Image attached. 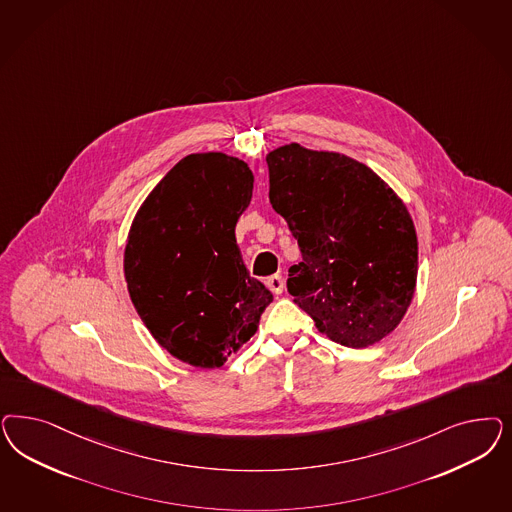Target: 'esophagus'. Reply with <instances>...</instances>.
<instances>
[{
	"instance_id": "obj_1",
	"label": "esophagus",
	"mask_w": 512,
	"mask_h": 512,
	"mask_svg": "<svg viewBox=\"0 0 512 512\" xmlns=\"http://www.w3.org/2000/svg\"><path fill=\"white\" fill-rule=\"evenodd\" d=\"M267 286H269V290H271L273 294H282V290H284V279H282L281 275H271V277L267 279Z\"/></svg>"
}]
</instances>
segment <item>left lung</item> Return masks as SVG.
Listing matches in <instances>:
<instances>
[{
  "label": "left lung",
  "mask_w": 512,
  "mask_h": 512,
  "mask_svg": "<svg viewBox=\"0 0 512 512\" xmlns=\"http://www.w3.org/2000/svg\"><path fill=\"white\" fill-rule=\"evenodd\" d=\"M269 201L301 250L286 288L320 333L379 343L407 313L418 269L413 220L392 188L343 154L296 143L267 154Z\"/></svg>",
  "instance_id": "left-lung-1"
}]
</instances>
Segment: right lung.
<instances>
[{"label":"right lung","instance_id":"add662e5","mask_svg":"<svg viewBox=\"0 0 512 512\" xmlns=\"http://www.w3.org/2000/svg\"><path fill=\"white\" fill-rule=\"evenodd\" d=\"M252 188L243 160L190 154L156 184L128 235L124 275L133 305L152 337L194 367H222L273 301L248 275L235 241Z\"/></svg>","mask_w":512,"mask_h":512}]
</instances>
